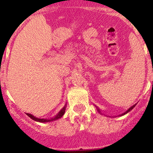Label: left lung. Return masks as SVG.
<instances>
[{"mask_svg":"<svg viewBox=\"0 0 153 153\" xmlns=\"http://www.w3.org/2000/svg\"><path fill=\"white\" fill-rule=\"evenodd\" d=\"M135 105H136V104H134V105H133V106H131V107H130V108H129V109H127V110H126V112H124V113L121 114V115H125V114L128 113V112H129V111H131V110H132V109H133V108H134V107H135ZM97 109H98V112H100V109H98V108H97Z\"/></svg>","mask_w":153,"mask_h":153,"instance_id":"8db88e82","label":"left lung"}]
</instances>
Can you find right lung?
Instances as JSON below:
<instances>
[{
	"label": "right lung",
	"instance_id": "right-lung-1",
	"mask_svg": "<svg viewBox=\"0 0 153 153\" xmlns=\"http://www.w3.org/2000/svg\"><path fill=\"white\" fill-rule=\"evenodd\" d=\"M65 110H66V105L64 106V107L61 109V110L59 112H58V114L56 115V116H55L54 118H51V119H44V118H36V117H35L34 115H31V114L29 113H27V115H28L29 118H32V120H34V121H38V122H41V123H45V122H49V121H54V120H57L58 119V118H61V117L63 116V115H64V113H65Z\"/></svg>",
	"mask_w": 153,
	"mask_h": 153
}]
</instances>
